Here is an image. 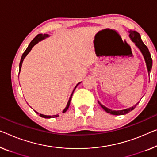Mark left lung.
Masks as SVG:
<instances>
[{
  "instance_id": "8db88e82",
  "label": "left lung",
  "mask_w": 157,
  "mask_h": 157,
  "mask_svg": "<svg viewBox=\"0 0 157 157\" xmlns=\"http://www.w3.org/2000/svg\"><path fill=\"white\" fill-rule=\"evenodd\" d=\"M128 32L130 33L129 36H130V39H131V41H132L133 43H135V46L139 48L140 52L142 53V56H143L144 59L145 60L147 71H148V74L149 75V72H151V67H152V59H151V54L150 53H149V49L147 47V46H145V44L143 43V41H142L141 36H140V35L138 32L136 31H132V30H130V31H128ZM98 103H99L100 106L102 107V109H104L105 111L109 113L112 114V115H116V116L125 115V114L129 113V112H130L131 111H132V110L136 107L137 105L139 104L138 102L137 103L135 106L130 107V108H128L123 110H120V111H114V110H111L109 108H107L106 106H104V105H102L99 101H98Z\"/></svg>"
}]
</instances>
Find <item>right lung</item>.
I'll return each mask as SVG.
<instances>
[{"instance_id":"1","label":"right lung","mask_w":157,"mask_h":157,"mask_svg":"<svg viewBox=\"0 0 157 157\" xmlns=\"http://www.w3.org/2000/svg\"><path fill=\"white\" fill-rule=\"evenodd\" d=\"M49 36H50V35L46 34H39L37 35V36H36V37H35V38L33 39V40H32L31 42H30V44H29V46H28V47L27 48L26 50H25V52L23 53V54H22V58H21V60H20V66H19V67H20V70H19V74H20V71H21V67H22V65L23 60H24L25 58L26 57L28 53H29L30 52V51L32 50V47H34V46L35 45H36V44H38L39 41L44 40V39H45L46 38H47V37H49ZM81 82H80L78 83V84H77V85H76L75 86V88H74L73 91H72V94H71V97H70V99H69V100H68V102H67V106H65V109L63 110V113H65V112L67 111V110L68 109L69 106H70V104H71V99H72V94H73V93H74V91L75 90V89H76L77 86H78ZM34 111L36 112V113L37 114H39V113H38V112H37V111ZM39 116H40L41 117H42V118H56V117H58V116H59V115H58V114H57V115H53V116H46V115H44V114H41V113Z\"/></svg>"}]
</instances>
